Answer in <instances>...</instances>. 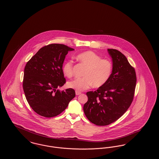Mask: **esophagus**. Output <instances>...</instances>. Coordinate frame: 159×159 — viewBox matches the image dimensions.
<instances>
[{
  "mask_svg": "<svg viewBox=\"0 0 159 159\" xmlns=\"http://www.w3.org/2000/svg\"><path fill=\"white\" fill-rule=\"evenodd\" d=\"M80 94H81V92H79V91H76V95H80Z\"/></svg>",
  "mask_w": 159,
  "mask_h": 159,
  "instance_id": "1",
  "label": "esophagus"
}]
</instances>
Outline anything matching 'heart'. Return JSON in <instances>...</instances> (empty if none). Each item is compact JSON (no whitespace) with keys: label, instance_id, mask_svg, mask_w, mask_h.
I'll return each instance as SVG.
<instances>
[{"label":"heart","instance_id":"b5f03b06","mask_svg":"<svg viewBox=\"0 0 159 159\" xmlns=\"http://www.w3.org/2000/svg\"><path fill=\"white\" fill-rule=\"evenodd\" d=\"M76 58L86 68L83 71V77L68 82V88L77 91H84L93 84L95 88L101 87L108 80L113 70V65L110 61L101 58L99 55L91 51L78 54ZM62 70L65 76L68 77H72L73 75V61H66Z\"/></svg>","mask_w":159,"mask_h":159}]
</instances>
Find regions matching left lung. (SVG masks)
<instances>
[{
  "label": "left lung",
  "instance_id": "1",
  "mask_svg": "<svg viewBox=\"0 0 159 159\" xmlns=\"http://www.w3.org/2000/svg\"><path fill=\"white\" fill-rule=\"evenodd\" d=\"M113 61V70L107 83L96 91L86 93L83 106L88 119L97 126H106L118 120L128 110L136 87L135 68L119 51L108 49Z\"/></svg>",
  "mask_w": 159,
  "mask_h": 159
}]
</instances>
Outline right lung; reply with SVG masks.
<instances>
[{"instance_id": "add662e5", "label": "right lung", "mask_w": 159, "mask_h": 159, "mask_svg": "<svg viewBox=\"0 0 159 159\" xmlns=\"http://www.w3.org/2000/svg\"><path fill=\"white\" fill-rule=\"evenodd\" d=\"M73 50L63 44H50L40 48L27 62L23 89L29 104L39 115L45 117L57 116L75 97L73 89H58L66 82L62 64L68 51Z\"/></svg>"}]
</instances>
